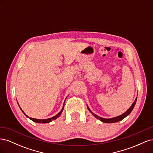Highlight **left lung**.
<instances>
[{
    "instance_id": "obj_1",
    "label": "left lung",
    "mask_w": 153,
    "mask_h": 153,
    "mask_svg": "<svg viewBox=\"0 0 153 153\" xmlns=\"http://www.w3.org/2000/svg\"><path fill=\"white\" fill-rule=\"evenodd\" d=\"M136 101H137V98L135 99V101H134L133 103L132 104V105L130 106V108H129L126 111V112L124 113L123 114H122V115H119V116H117V117H114V118H111V119H105V118L100 117L98 116V115H97L96 114L92 113V112H91V110L89 109V108L88 107V106H87V108H88V110H89L92 114H93V115H94V116L95 117H96L98 119L100 120L101 121H102V122H103V123H116V122L121 121V120H123L124 118H125L126 116H128V115L131 113L132 110L133 109L134 106H135V103H136Z\"/></svg>"
}]
</instances>
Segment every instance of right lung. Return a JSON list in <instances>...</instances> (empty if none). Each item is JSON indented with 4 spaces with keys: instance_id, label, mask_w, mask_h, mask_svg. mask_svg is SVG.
I'll return each mask as SVG.
<instances>
[{
    "instance_id": "add662e5",
    "label": "right lung",
    "mask_w": 153,
    "mask_h": 153,
    "mask_svg": "<svg viewBox=\"0 0 153 153\" xmlns=\"http://www.w3.org/2000/svg\"><path fill=\"white\" fill-rule=\"evenodd\" d=\"M64 105H63V107H62V108L61 112H59L56 115H55V116H53V117H52V118H49V119H37L30 117L29 119H30V120H32V121H33L36 122V123H50V122L52 121V120H54V119H57V118L59 116V115L61 114V113H62V110H63V109H64ZM20 109H21V108H20ZM21 110H22V109H21ZM22 111L23 112V113H24V114L25 115V114L24 112V111H23L22 110ZM26 116H27V117H29L28 116H27V115H26Z\"/></svg>"
}]
</instances>
